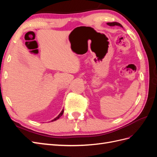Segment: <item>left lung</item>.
I'll use <instances>...</instances> for the list:
<instances>
[{
	"instance_id": "1",
	"label": "left lung",
	"mask_w": 157,
	"mask_h": 157,
	"mask_svg": "<svg viewBox=\"0 0 157 157\" xmlns=\"http://www.w3.org/2000/svg\"><path fill=\"white\" fill-rule=\"evenodd\" d=\"M107 24L109 26H115V25H117V26H120L121 27H122V25L121 24V23H118V22H109V23H107Z\"/></svg>"
}]
</instances>
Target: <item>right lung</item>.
<instances>
[{
  "label": "right lung",
  "instance_id": "right-lung-1",
  "mask_svg": "<svg viewBox=\"0 0 157 157\" xmlns=\"http://www.w3.org/2000/svg\"><path fill=\"white\" fill-rule=\"evenodd\" d=\"M63 112H64V110H63H63L62 111H61V112L59 114V115L58 116V117H56L55 118H54V120H52V121H56V120H58V118H59L61 116H62V115H63Z\"/></svg>",
  "mask_w": 157,
  "mask_h": 157
}]
</instances>
